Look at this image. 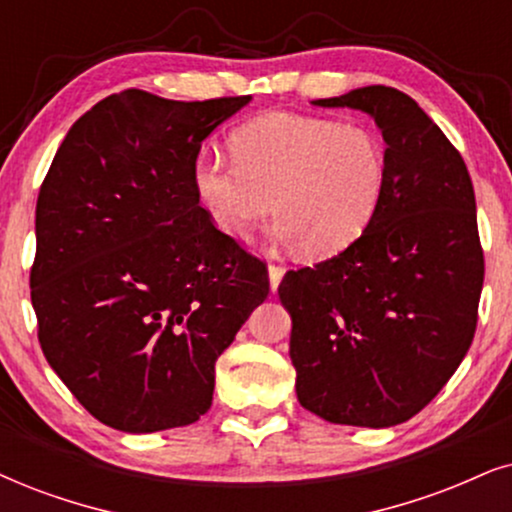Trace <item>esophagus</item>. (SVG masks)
Segmentation results:
<instances>
[{
    "label": "esophagus",
    "instance_id": "34e87169",
    "mask_svg": "<svg viewBox=\"0 0 512 512\" xmlns=\"http://www.w3.org/2000/svg\"><path fill=\"white\" fill-rule=\"evenodd\" d=\"M283 274H286V267H281V264H269V286H271V293L278 288V283H281Z\"/></svg>",
    "mask_w": 512,
    "mask_h": 512
}]
</instances>
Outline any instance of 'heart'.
I'll return each instance as SVG.
<instances>
[{
	"label": "heart",
	"mask_w": 512,
	"mask_h": 512,
	"mask_svg": "<svg viewBox=\"0 0 512 512\" xmlns=\"http://www.w3.org/2000/svg\"><path fill=\"white\" fill-rule=\"evenodd\" d=\"M234 163L203 153L193 186L212 224L243 241L271 212L278 236L331 257L366 234L387 186L383 139L366 125L295 113L245 122L229 139Z\"/></svg>",
	"instance_id": "b5f03b06"
}]
</instances>
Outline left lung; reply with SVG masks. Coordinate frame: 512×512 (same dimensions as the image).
I'll return each mask as SVG.
<instances>
[{"instance_id":"8db88e82","label":"left lung","mask_w":512,"mask_h":512,"mask_svg":"<svg viewBox=\"0 0 512 512\" xmlns=\"http://www.w3.org/2000/svg\"><path fill=\"white\" fill-rule=\"evenodd\" d=\"M314 103L371 115L387 144V186L359 241L278 286L293 319L297 399L328 423L390 428L437 397L475 338V191L456 146L399 89L373 84Z\"/></svg>"}]
</instances>
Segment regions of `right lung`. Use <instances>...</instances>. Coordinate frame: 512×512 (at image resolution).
<instances>
[{"label": "right lung", "instance_id": "right-lung-1", "mask_svg": "<svg viewBox=\"0 0 512 512\" xmlns=\"http://www.w3.org/2000/svg\"><path fill=\"white\" fill-rule=\"evenodd\" d=\"M248 101L111 94L70 127L42 181L37 338L108 428L196 423L217 357L269 295L267 264L212 224L193 186L203 139Z\"/></svg>", "mask_w": 512, "mask_h": 512}]
</instances>
